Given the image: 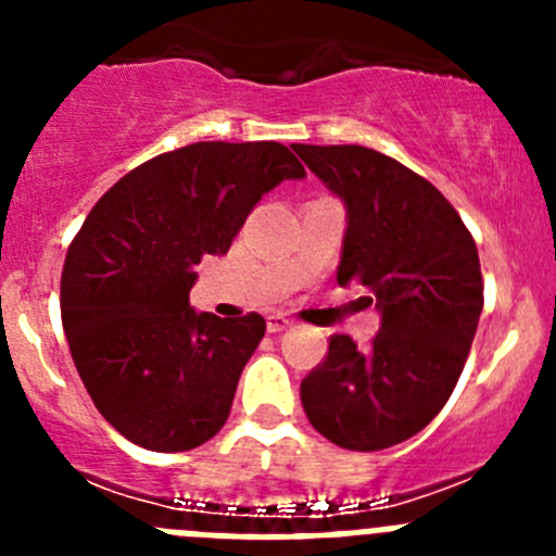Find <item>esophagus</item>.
<instances>
[{
	"label": "esophagus",
	"mask_w": 556,
	"mask_h": 556,
	"mask_svg": "<svg viewBox=\"0 0 556 556\" xmlns=\"http://www.w3.org/2000/svg\"><path fill=\"white\" fill-rule=\"evenodd\" d=\"M290 325H293V323H290L285 314H268V317H266L268 333H282V330H288Z\"/></svg>",
	"instance_id": "1"
}]
</instances>
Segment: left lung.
I'll return each mask as SVG.
<instances>
[{
    "label": "left lung",
    "instance_id": "left-lung-1",
    "mask_svg": "<svg viewBox=\"0 0 556 556\" xmlns=\"http://www.w3.org/2000/svg\"><path fill=\"white\" fill-rule=\"evenodd\" d=\"M346 210L339 285L377 304L379 336L357 350L333 336L301 382L312 428L336 446L377 452L417 435L450 401L484 306L476 242L425 177L361 144H293Z\"/></svg>",
    "mask_w": 556,
    "mask_h": 556
}]
</instances>
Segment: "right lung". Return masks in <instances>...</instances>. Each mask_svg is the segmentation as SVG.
I'll list each match as a JSON object with an SVG mask.
<instances>
[{
  "instance_id": "obj_1",
  "label": "right lung",
  "mask_w": 556,
  "mask_h": 556,
  "mask_svg": "<svg viewBox=\"0 0 556 556\" xmlns=\"http://www.w3.org/2000/svg\"><path fill=\"white\" fill-rule=\"evenodd\" d=\"M304 177L279 142H195L97 201L66 252L61 319L93 406L123 439L185 452L226 425L266 319L195 312V263L226 255L261 195Z\"/></svg>"
}]
</instances>
